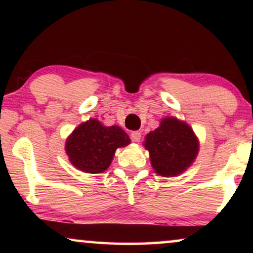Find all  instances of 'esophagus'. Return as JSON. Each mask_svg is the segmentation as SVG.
I'll list each match as a JSON object with an SVG mask.
<instances>
[{"instance_id":"obj_1","label":"esophagus","mask_w":253,"mask_h":253,"mask_svg":"<svg viewBox=\"0 0 253 253\" xmlns=\"http://www.w3.org/2000/svg\"><path fill=\"white\" fill-rule=\"evenodd\" d=\"M130 137H131V139H132V141H139L141 138V133L139 132V131H133V132H131Z\"/></svg>"}]
</instances>
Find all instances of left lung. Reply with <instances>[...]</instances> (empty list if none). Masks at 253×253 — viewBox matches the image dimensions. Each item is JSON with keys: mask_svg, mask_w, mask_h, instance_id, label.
I'll return each mask as SVG.
<instances>
[{"mask_svg": "<svg viewBox=\"0 0 253 253\" xmlns=\"http://www.w3.org/2000/svg\"><path fill=\"white\" fill-rule=\"evenodd\" d=\"M151 164L161 176H176L192 164L198 153V140L191 127L174 117L161 121L145 139Z\"/></svg>", "mask_w": 253, "mask_h": 253, "instance_id": "obj_1", "label": "left lung"}]
</instances>
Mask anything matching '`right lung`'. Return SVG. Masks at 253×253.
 Listing matches in <instances>:
<instances>
[{
  "label": "right lung",
  "mask_w": 253,
  "mask_h": 253,
  "mask_svg": "<svg viewBox=\"0 0 253 253\" xmlns=\"http://www.w3.org/2000/svg\"><path fill=\"white\" fill-rule=\"evenodd\" d=\"M127 144L130 138L120 126H103L98 120H89L74 130L65 151L79 170L98 174L109 167L116 148Z\"/></svg>",
  "instance_id": "add662e5"
}]
</instances>
